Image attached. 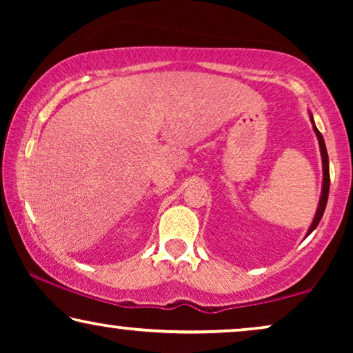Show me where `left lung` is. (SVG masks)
Instances as JSON below:
<instances>
[{
	"label": "left lung",
	"mask_w": 353,
	"mask_h": 353,
	"mask_svg": "<svg viewBox=\"0 0 353 353\" xmlns=\"http://www.w3.org/2000/svg\"><path fill=\"white\" fill-rule=\"evenodd\" d=\"M313 122V119H312ZM313 128H315V133L318 137V143H320V151H321V159H323V191H321V197H320V204H318V210H316V215L315 219H313V223L310 226V230H308L307 234H310L313 230L316 228L318 223H320L323 214H325V209H326V202H327V194H330V161H327V152H326V144H325V139H323V134L318 132V128L315 127V123H313Z\"/></svg>",
	"instance_id": "obj_1"
}]
</instances>
